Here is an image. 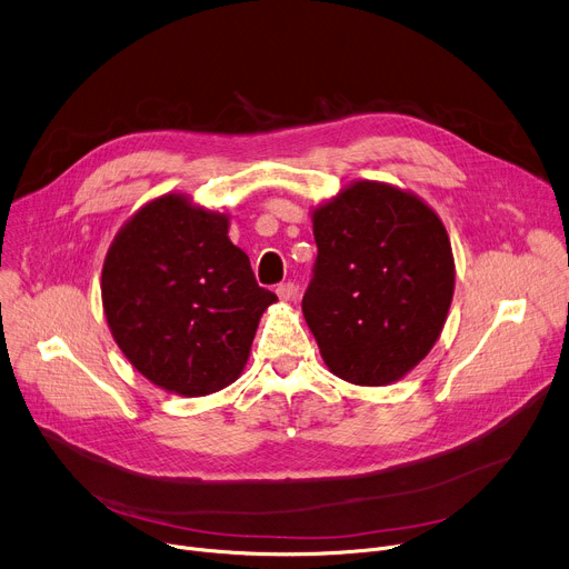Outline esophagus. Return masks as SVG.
Returning <instances> with one entry per match:
<instances>
[{"instance_id":"34e87169","label":"esophagus","mask_w":569,"mask_h":569,"mask_svg":"<svg viewBox=\"0 0 569 569\" xmlns=\"http://www.w3.org/2000/svg\"><path fill=\"white\" fill-rule=\"evenodd\" d=\"M295 292H297V286L295 283H279L277 286V295H279V299H283V301H292V297H295Z\"/></svg>"}]
</instances>
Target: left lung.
I'll return each instance as SVG.
<instances>
[{"mask_svg":"<svg viewBox=\"0 0 569 569\" xmlns=\"http://www.w3.org/2000/svg\"><path fill=\"white\" fill-rule=\"evenodd\" d=\"M313 236L301 311L327 368L358 386L397 381L436 345L453 297L440 218L416 194L356 181L313 213Z\"/></svg>","mask_w":569,"mask_h":569,"instance_id":"8db88e82","label":"left lung"}]
</instances>
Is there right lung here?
Wrapping results in <instances>:
<instances>
[{"instance_id":"obj_1","label":"right lung","mask_w":569,"mask_h":569,"mask_svg":"<svg viewBox=\"0 0 569 569\" xmlns=\"http://www.w3.org/2000/svg\"><path fill=\"white\" fill-rule=\"evenodd\" d=\"M227 233L224 216L163 194L107 253L101 301L111 333L129 363L170 392L201 397L233 383L258 320L277 301Z\"/></svg>"}]
</instances>
